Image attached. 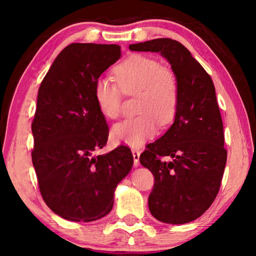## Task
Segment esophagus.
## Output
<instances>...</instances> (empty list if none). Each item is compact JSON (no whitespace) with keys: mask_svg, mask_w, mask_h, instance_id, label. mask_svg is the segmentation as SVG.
Masks as SVG:
<instances>
[{"mask_svg":"<svg viewBox=\"0 0 256 256\" xmlns=\"http://www.w3.org/2000/svg\"><path fill=\"white\" fill-rule=\"evenodd\" d=\"M132 154H133V159H134V166L138 167V164H140V151L133 149Z\"/></svg>","mask_w":256,"mask_h":256,"instance_id":"34e87169","label":"esophagus"}]
</instances>
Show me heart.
I'll list each match as a JSON object with an SVG mask.
<instances>
[{
    "mask_svg": "<svg viewBox=\"0 0 256 256\" xmlns=\"http://www.w3.org/2000/svg\"><path fill=\"white\" fill-rule=\"evenodd\" d=\"M118 85L108 76H99L94 82V100L106 118H118L122 107V92L126 96L138 94L134 118H125L112 128L116 144L140 148L152 138L158 122L167 124L174 118L178 106L180 90L176 76L162 66L157 58L134 54L115 68Z\"/></svg>",
    "mask_w": 256,
    "mask_h": 256,
    "instance_id": "b5f03b06",
    "label": "heart"
}]
</instances>
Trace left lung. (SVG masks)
Listing matches in <instances>:
<instances>
[{
    "mask_svg": "<svg viewBox=\"0 0 256 256\" xmlns=\"http://www.w3.org/2000/svg\"><path fill=\"white\" fill-rule=\"evenodd\" d=\"M130 50L159 53L170 64L178 82L174 123L162 138L146 146L140 162L154 177L148 200L151 214L164 224L190 222L214 201L227 162L214 82L177 40L157 38L130 45Z\"/></svg>",
    "mask_w": 256,
    "mask_h": 256,
    "instance_id": "left-lung-1",
    "label": "left lung"
}]
</instances>
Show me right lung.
I'll return each instance as SVG.
<instances>
[{"instance_id": "right-lung-1", "label": "right lung", "mask_w": 256, "mask_h": 256, "mask_svg": "<svg viewBox=\"0 0 256 256\" xmlns=\"http://www.w3.org/2000/svg\"><path fill=\"white\" fill-rule=\"evenodd\" d=\"M120 55L115 44L68 45L38 90L32 164L45 203L70 222H94L110 214L116 188L132 170L133 156L125 146L94 154L108 138L94 82Z\"/></svg>"}]
</instances>
